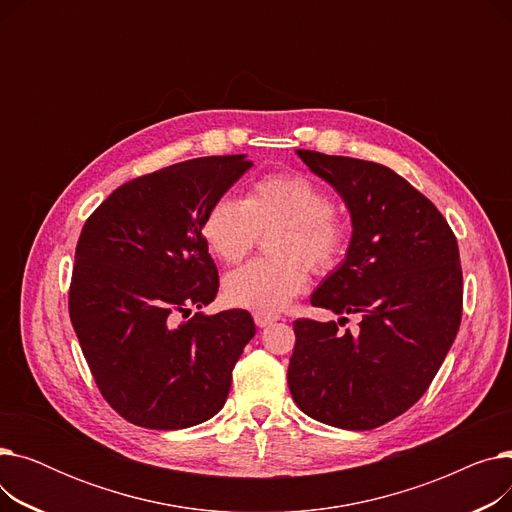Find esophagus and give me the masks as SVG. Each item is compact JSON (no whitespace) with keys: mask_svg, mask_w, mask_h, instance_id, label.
<instances>
[{"mask_svg":"<svg viewBox=\"0 0 512 512\" xmlns=\"http://www.w3.org/2000/svg\"><path fill=\"white\" fill-rule=\"evenodd\" d=\"M253 317H255V324H257V328H267V326H272L274 321H278V319H280L278 315H272V313H255Z\"/></svg>","mask_w":512,"mask_h":512,"instance_id":"34e87169","label":"esophagus"}]
</instances>
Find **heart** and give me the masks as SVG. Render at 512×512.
<instances>
[{
  "label": "heart",
  "instance_id": "b5f03b06",
  "mask_svg": "<svg viewBox=\"0 0 512 512\" xmlns=\"http://www.w3.org/2000/svg\"><path fill=\"white\" fill-rule=\"evenodd\" d=\"M270 236L272 259L253 261L224 280L226 299L242 309L278 313L307 288L309 270L326 274L340 263L348 226L334 213L326 188L305 174H272L257 180L245 199L222 197L203 220L209 251L236 265Z\"/></svg>",
  "mask_w": 512,
  "mask_h": 512
}]
</instances>
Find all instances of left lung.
I'll use <instances>...</instances> for the list:
<instances>
[{"mask_svg": "<svg viewBox=\"0 0 512 512\" xmlns=\"http://www.w3.org/2000/svg\"><path fill=\"white\" fill-rule=\"evenodd\" d=\"M307 168L342 197L353 236L340 267L311 294L313 307L362 317L294 321L288 388L309 417L373 429L411 409L432 384L463 315L456 236L436 205L394 170L299 149Z\"/></svg>", "mask_w": 512, "mask_h": 512, "instance_id": "obj_1", "label": "left lung"}]
</instances>
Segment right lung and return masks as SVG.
<instances>
[{
    "instance_id": "obj_1",
    "label": "right lung",
    "mask_w": 512,
    "mask_h": 512,
    "mask_svg": "<svg viewBox=\"0 0 512 512\" xmlns=\"http://www.w3.org/2000/svg\"><path fill=\"white\" fill-rule=\"evenodd\" d=\"M251 166L211 155L134 178L80 232L70 321L99 392L134 425L184 429L224 407L255 321L245 309L190 313L220 288L205 215Z\"/></svg>"
}]
</instances>
